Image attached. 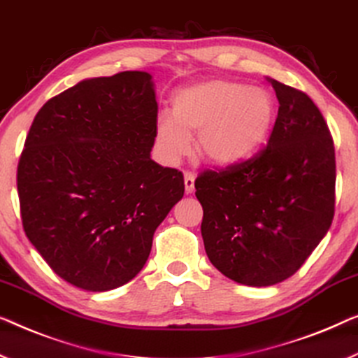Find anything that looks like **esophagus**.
I'll return each mask as SVG.
<instances>
[{
	"instance_id": "34e87169",
	"label": "esophagus",
	"mask_w": 358,
	"mask_h": 358,
	"mask_svg": "<svg viewBox=\"0 0 358 358\" xmlns=\"http://www.w3.org/2000/svg\"><path fill=\"white\" fill-rule=\"evenodd\" d=\"M194 175L191 172H185V191L186 194H191L194 191Z\"/></svg>"
}]
</instances>
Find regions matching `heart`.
Here are the masks:
<instances>
[{"instance_id":"obj_1","label":"heart","mask_w":358,"mask_h":358,"mask_svg":"<svg viewBox=\"0 0 358 358\" xmlns=\"http://www.w3.org/2000/svg\"><path fill=\"white\" fill-rule=\"evenodd\" d=\"M276 115L268 90L233 80H206L175 93L170 117H161L154 141L165 164H177L191 151L189 138L206 162L231 167L262 148Z\"/></svg>"}]
</instances>
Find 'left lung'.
I'll use <instances>...</instances> for the list:
<instances>
[{
	"label": "left lung",
	"instance_id": "1",
	"mask_svg": "<svg viewBox=\"0 0 358 358\" xmlns=\"http://www.w3.org/2000/svg\"><path fill=\"white\" fill-rule=\"evenodd\" d=\"M280 108L266 148L194 181L207 257L239 285L262 287L301 268L334 217V145L306 93L266 78Z\"/></svg>",
	"mask_w": 358,
	"mask_h": 358
}]
</instances>
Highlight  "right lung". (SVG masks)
<instances>
[{
	"instance_id": "obj_1",
	"label": "right lung",
	"mask_w": 358,
	"mask_h": 358,
	"mask_svg": "<svg viewBox=\"0 0 358 358\" xmlns=\"http://www.w3.org/2000/svg\"><path fill=\"white\" fill-rule=\"evenodd\" d=\"M151 73L87 78L35 115L17 167L27 238L56 275L103 292L140 273L156 228L183 197L178 170L151 159Z\"/></svg>"
}]
</instances>
